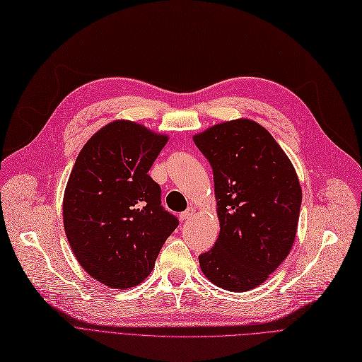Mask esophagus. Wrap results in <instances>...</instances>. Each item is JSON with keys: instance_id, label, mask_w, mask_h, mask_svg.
<instances>
[{"instance_id": "1", "label": "esophagus", "mask_w": 362, "mask_h": 362, "mask_svg": "<svg viewBox=\"0 0 362 362\" xmlns=\"http://www.w3.org/2000/svg\"><path fill=\"white\" fill-rule=\"evenodd\" d=\"M194 212H196V209H194V208H188L187 211H184L182 214H180V219H181V221L190 219V218L194 215Z\"/></svg>"}]
</instances>
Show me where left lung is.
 I'll return each instance as SVG.
<instances>
[{
  "label": "left lung",
  "instance_id": "8db88e82",
  "mask_svg": "<svg viewBox=\"0 0 362 362\" xmlns=\"http://www.w3.org/2000/svg\"><path fill=\"white\" fill-rule=\"evenodd\" d=\"M214 170L219 235L199 256L215 286L247 291L264 283L293 246L302 203L296 170L259 124L235 119L193 136Z\"/></svg>",
  "mask_w": 362,
  "mask_h": 362
}]
</instances>
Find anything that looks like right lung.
Returning <instances> with one entry per match:
<instances>
[{
    "mask_svg": "<svg viewBox=\"0 0 362 362\" xmlns=\"http://www.w3.org/2000/svg\"><path fill=\"white\" fill-rule=\"evenodd\" d=\"M166 143V135L115 120L83 146L69 177L63 197L69 245L81 267L109 287L140 284L178 227L148 175Z\"/></svg>",
    "mask_w": 362,
    "mask_h": 362,
    "instance_id": "1",
    "label": "right lung"
}]
</instances>
